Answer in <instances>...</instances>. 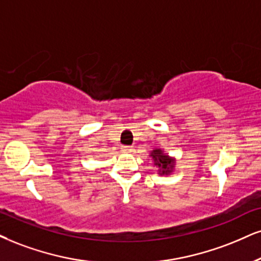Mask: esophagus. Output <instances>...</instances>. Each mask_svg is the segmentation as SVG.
Returning <instances> with one entry per match:
<instances>
[{
    "instance_id": "34e87169",
    "label": "esophagus",
    "mask_w": 261,
    "mask_h": 261,
    "mask_svg": "<svg viewBox=\"0 0 261 261\" xmlns=\"http://www.w3.org/2000/svg\"><path fill=\"white\" fill-rule=\"evenodd\" d=\"M121 151H122V152H124V153H130L132 151H133V149H132L130 146H122Z\"/></svg>"
}]
</instances>
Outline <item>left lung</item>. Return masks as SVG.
<instances>
[{"instance_id":"obj_1","label":"left lung","mask_w":261,"mask_h":261,"mask_svg":"<svg viewBox=\"0 0 261 261\" xmlns=\"http://www.w3.org/2000/svg\"><path fill=\"white\" fill-rule=\"evenodd\" d=\"M149 156L152 160L153 167L157 168V174L159 175H170L175 170V157L169 156L161 147H155L153 150H151Z\"/></svg>"}]
</instances>
